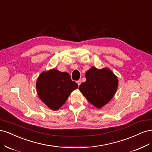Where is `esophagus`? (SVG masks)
I'll use <instances>...</instances> for the list:
<instances>
[{
	"mask_svg": "<svg viewBox=\"0 0 152 152\" xmlns=\"http://www.w3.org/2000/svg\"><path fill=\"white\" fill-rule=\"evenodd\" d=\"M81 82H82V80H81V79H79V80H77V83L78 84V85H79V86L80 85Z\"/></svg>",
	"mask_w": 152,
	"mask_h": 152,
	"instance_id": "obj_1",
	"label": "esophagus"
}]
</instances>
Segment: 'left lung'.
<instances>
[{
  "instance_id": "1",
  "label": "left lung",
  "mask_w": 152,
  "mask_h": 152,
  "mask_svg": "<svg viewBox=\"0 0 152 152\" xmlns=\"http://www.w3.org/2000/svg\"><path fill=\"white\" fill-rule=\"evenodd\" d=\"M86 80L79 86V90L96 108H100L108 103L115 93L118 79L108 68L98 70L92 67L86 73Z\"/></svg>"
}]
</instances>
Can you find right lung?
Here are the masks:
<instances>
[{
	"label": "right lung",
	"mask_w": 152,
	"mask_h": 152,
	"mask_svg": "<svg viewBox=\"0 0 152 152\" xmlns=\"http://www.w3.org/2000/svg\"><path fill=\"white\" fill-rule=\"evenodd\" d=\"M37 91L40 99L53 110H57L66 102L72 92L78 88L66 72L56 69L43 72L37 81Z\"/></svg>",
	"instance_id": "obj_1"
}]
</instances>
